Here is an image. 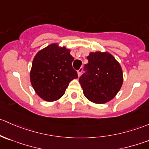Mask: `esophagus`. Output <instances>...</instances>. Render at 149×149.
Returning <instances> with one entry per match:
<instances>
[{
  "label": "esophagus",
  "instance_id": "esophagus-1",
  "mask_svg": "<svg viewBox=\"0 0 149 149\" xmlns=\"http://www.w3.org/2000/svg\"><path fill=\"white\" fill-rule=\"evenodd\" d=\"M82 71H83V68H80L78 70V75H79V76H81V74Z\"/></svg>",
  "mask_w": 149,
  "mask_h": 149
}]
</instances>
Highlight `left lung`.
Returning <instances> with one entry per match:
<instances>
[{
	"mask_svg": "<svg viewBox=\"0 0 149 149\" xmlns=\"http://www.w3.org/2000/svg\"><path fill=\"white\" fill-rule=\"evenodd\" d=\"M84 73L79 78L84 94L96 104H104L115 97L123 84L121 66L108 52H91Z\"/></svg>",
	"mask_w": 149,
	"mask_h": 149,
	"instance_id": "8db88e82",
	"label": "left lung"
}]
</instances>
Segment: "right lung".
I'll use <instances>...</instances> for the list:
<instances>
[{
	"instance_id": "obj_1",
	"label": "right lung",
	"mask_w": 149,
	"mask_h": 149,
	"mask_svg": "<svg viewBox=\"0 0 149 149\" xmlns=\"http://www.w3.org/2000/svg\"><path fill=\"white\" fill-rule=\"evenodd\" d=\"M74 58L65 47L52 44L37 52L32 62L30 80L36 93L47 102L61 98L69 83L77 79L72 66Z\"/></svg>"
}]
</instances>
